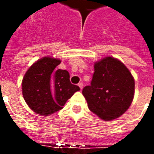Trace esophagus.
Masks as SVG:
<instances>
[{
    "label": "esophagus",
    "instance_id": "obj_1",
    "mask_svg": "<svg viewBox=\"0 0 154 154\" xmlns=\"http://www.w3.org/2000/svg\"><path fill=\"white\" fill-rule=\"evenodd\" d=\"M78 86H79V87L81 88V90L83 88V83H82V82H79V83H78Z\"/></svg>",
    "mask_w": 154,
    "mask_h": 154
}]
</instances>
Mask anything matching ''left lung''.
Segmentation results:
<instances>
[{"mask_svg": "<svg viewBox=\"0 0 154 154\" xmlns=\"http://www.w3.org/2000/svg\"><path fill=\"white\" fill-rule=\"evenodd\" d=\"M94 68L91 85L82 90L88 108L104 120L116 119L131 105L134 77L120 61L111 57L96 63Z\"/></svg>", "mask_w": 154, "mask_h": 154, "instance_id": "1", "label": "left lung"}]
</instances>
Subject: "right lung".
Wrapping results in <instances>:
<instances>
[{
	"label": "right lung",
	"mask_w": 154,
	"mask_h": 154,
	"mask_svg": "<svg viewBox=\"0 0 154 154\" xmlns=\"http://www.w3.org/2000/svg\"><path fill=\"white\" fill-rule=\"evenodd\" d=\"M60 60L45 57L26 72L22 81V93L29 108L41 116H50L63 109L64 104L80 90L70 82L68 72L55 69Z\"/></svg>",
	"instance_id": "right-lung-1"
}]
</instances>
